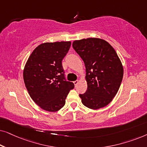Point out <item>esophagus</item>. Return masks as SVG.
Instances as JSON below:
<instances>
[{
  "label": "esophagus",
  "mask_w": 147,
  "mask_h": 147,
  "mask_svg": "<svg viewBox=\"0 0 147 147\" xmlns=\"http://www.w3.org/2000/svg\"><path fill=\"white\" fill-rule=\"evenodd\" d=\"M74 85H75V86L77 85V84H78V80H76V81H74Z\"/></svg>",
  "instance_id": "34e87169"
}]
</instances>
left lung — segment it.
Wrapping results in <instances>:
<instances>
[{
  "label": "left lung",
  "mask_w": 147,
  "mask_h": 147,
  "mask_svg": "<svg viewBox=\"0 0 147 147\" xmlns=\"http://www.w3.org/2000/svg\"><path fill=\"white\" fill-rule=\"evenodd\" d=\"M72 46L86 67L88 88L80 94L82 104L93 110L107 106L117 94L123 78V67L116 51L98 38L74 41Z\"/></svg>",
  "instance_id": "left-lung-1"
}]
</instances>
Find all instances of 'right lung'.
Masks as SVG:
<instances>
[{
  "label": "right lung",
  "instance_id": "right-lung-1",
  "mask_svg": "<svg viewBox=\"0 0 147 147\" xmlns=\"http://www.w3.org/2000/svg\"><path fill=\"white\" fill-rule=\"evenodd\" d=\"M71 42L45 43L34 49L25 64L23 79L32 100L42 109L56 112L63 107L74 84L66 81L62 60Z\"/></svg>",
  "mask_w": 147,
  "mask_h": 147
}]
</instances>
